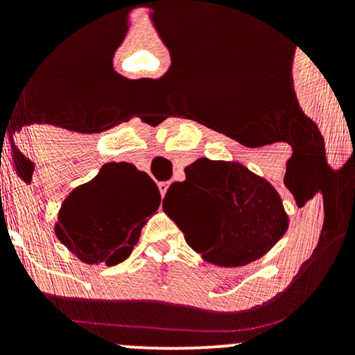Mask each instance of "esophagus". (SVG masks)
<instances>
[{
	"label": "esophagus",
	"instance_id": "obj_1",
	"mask_svg": "<svg viewBox=\"0 0 355 355\" xmlns=\"http://www.w3.org/2000/svg\"><path fill=\"white\" fill-rule=\"evenodd\" d=\"M158 189H160L162 197H165L166 190H168V182H160V183H158Z\"/></svg>",
	"mask_w": 355,
	"mask_h": 355
}]
</instances>
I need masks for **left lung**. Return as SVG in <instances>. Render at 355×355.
Returning a JSON list of instances; mask_svg holds the SVG:
<instances>
[{
  "instance_id": "1",
  "label": "left lung",
  "mask_w": 355,
  "mask_h": 355,
  "mask_svg": "<svg viewBox=\"0 0 355 355\" xmlns=\"http://www.w3.org/2000/svg\"><path fill=\"white\" fill-rule=\"evenodd\" d=\"M185 182L170 185L164 210L187 243L218 267L259 260L284 237L288 215L279 191L239 162L198 158L185 166ZM185 202L187 220L178 205Z\"/></svg>"
}]
</instances>
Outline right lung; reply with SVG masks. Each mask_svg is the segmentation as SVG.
Masks as SVG:
<instances>
[{
	"label": "right lung",
	"mask_w": 355,
	"mask_h": 355,
	"mask_svg": "<svg viewBox=\"0 0 355 355\" xmlns=\"http://www.w3.org/2000/svg\"><path fill=\"white\" fill-rule=\"evenodd\" d=\"M160 202L158 187L145 172L126 162H108L68 193L55 235L88 266H116L132 254Z\"/></svg>",
	"instance_id": "1"
}]
</instances>
